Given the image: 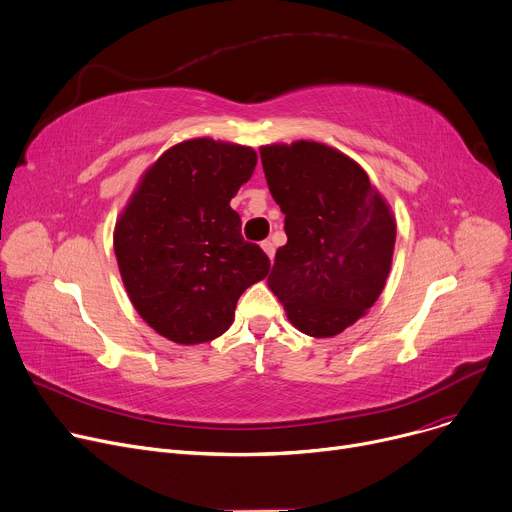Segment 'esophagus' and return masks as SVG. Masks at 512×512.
Returning <instances> with one entry per match:
<instances>
[{
    "instance_id": "esophagus-1",
    "label": "esophagus",
    "mask_w": 512,
    "mask_h": 512,
    "mask_svg": "<svg viewBox=\"0 0 512 512\" xmlns=\"http://www.w3.org/2000/svg\"><path fill=\"white\" fill-rule=\"evenodd\" d=\"M261 249L265 251V255H267L269 259H274V255H276V247H274V243H271V241H263V243H261Z\"/></svg>"
}]
</instances>
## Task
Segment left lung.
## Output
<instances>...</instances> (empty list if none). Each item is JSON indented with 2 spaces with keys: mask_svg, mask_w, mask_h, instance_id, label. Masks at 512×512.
Returning a JSON list of instances; mask_svg holds the SVG:
<instances>
[{
  "mask_svg": "<svg viewBox=\"0 0 512 512\" xmlns=\"http://www.w3.org/2000/svg\"><path fill=\"white\" fill-rule=\"evenodd\" d=\"M288 243L267 286L290 323L333 337L366 315L391 271L395 218L358 162L319 142L261 146Z\"/></svg>",
  "mask_w": 512,
  "mask_h": 512,
  "instance_id": "1",
  "label": "left lung"
}]
</instances>
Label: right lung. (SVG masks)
<instances>
[{"mask_svg": "<svg viewBox=\"0 0 512 512\" xmlns=\"http://www.w3.org/2000/svg\"><path fill=\"white\" fill-rule=\"evenodd\" d=\"M257 164L253 148L197 138L168 148L144 173L115 226L129 300L162 337L212 342L269 259L241 236L230 199Z\"/></svg>", "mask_w": 512, "mask_h": 512, "instance_id": "add662e5", "label": "right lung"}]
</instances>
